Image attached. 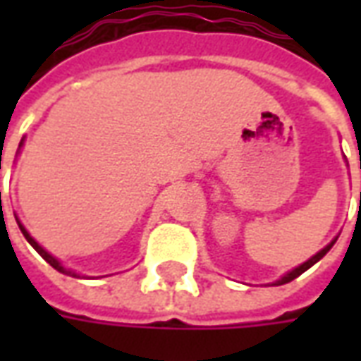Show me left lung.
<instances>
[{
	"mask_svg": "<svg viewBox=\"0 0 361 361\" xmlns=\"http://www.w3.org/2000/svg\"><path fill=\"white\" fill-rule=\"evenodd\" d=\"M360 168H361V164H360ZM336 240H338V235H336V238H333V240H331V243H326L323 250L317 251V253H315L313 257L307 259L305 263H302V265H298V267H295V269H292V271H288L286 274H282V276H280L279 280H274V282H271V286H280V284H286V282H292V280H294V279H298V276H300L302 272H305V271H307V269H311V267L315 265L317 261H321V259L325 257L326 253L331 251V247H333Z\"/></svg>",
	"mask_w": 361,
	"mask_h": 361,
	"instance_id": "obj_1",
	"label": "left lung"
}]
</instances>
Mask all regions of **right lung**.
I'll use <instances>...</instances> for the list:
<instances>
[{"instance_id": "add662e5", "label": "right lung", "mask_w": 361, "mask_h": 361, "mask_svg": "<svg viewBox=\"0 0 361 361\" xmlns=\"http://www.w3.org/2000/svg\"><path fill=\"white\" fill-rule=\"evenodd\" d=\"M23 145H25V137L20 139L19 150H20V147H23ZM15 219H17V224H19V228H20V232H23V235L27 238V242L30 243V245H32V247H35V250L38 251V253H40V257H42L44 261H46V263H50V265L54 267L56 271L63 272V274H67V276H73V279H79V276H81L79 272H75V271H71V269H67V267L61 265V261H59V259H56V257H54V255H51V253H48V251L44 250L42 245H40V243L36 242V240H35V238H32V235L28 234L27 228H25V226H23V224H20V220H19V216H17V214H15Z\"/></svg>"}]
</instances>
